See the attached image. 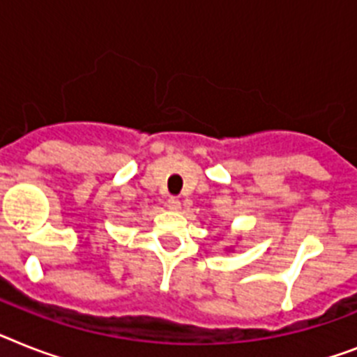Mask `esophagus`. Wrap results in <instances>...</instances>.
I'll list each match as a JSON object with an SVG mask.
<instances>
[{"mask_svg": "<svg viewBox=\"0 0 357 357\" xmlns=\"http://www.w3.org/2000/svg\"><path fill=\"white\" fill-rule=\"evenodd\" d=\"M167 207H169L170 211H179V208H181V202H179L178 198L170 196V198L167 199Z\"/></svg>", "mask_w": 357, "mask_h": 357, "instance_id": "34e87169", "label": "esophagus"}]
</instances>
